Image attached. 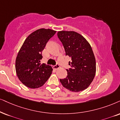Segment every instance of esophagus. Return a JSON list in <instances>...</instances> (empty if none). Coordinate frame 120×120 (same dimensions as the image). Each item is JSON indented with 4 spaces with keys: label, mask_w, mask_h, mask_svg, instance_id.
<instances>
[{
    "label": "esophagus",
    "mask_w": 120,
    "mask_h": 120,
    "mask_svg": "<svg viewBox=\"0 0 120 120\" xmlns=\"http://www.w3.org/2000/svg\"><path fill=\"white\" fill-rule=\"evenodd\" d=\"M59 68H60V65H59V64H56L55 65H54V66H52L53 69L55 70H56L58 69Z\"/></svg>",
    "instance_id": "esophagus-1"
}]
</instances>
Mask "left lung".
Wrapping results in <instances>:
<instances>
[{"label": "left lung", "instance_id": "left-lung-1", "mask_svg": "<svg viewBox=\"0 0 120 120\" xmlns=\"http://www.w3.org/2000/svg\"><path fill=\"white\" fill-rule=\"evenodd\" d=\"M57 37L62 42L66 55L71 58L66 78L60 79L64 87L73 92L87 89L96 73V61L91 47L82 36L75 31H61Z\"/></svg>", "mask_w": 120, "mask_h": 120}]
</instances>
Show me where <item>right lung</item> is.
<instances>
[{
  "mask_svg": "<svg viewBox=\"0 0 120 120\" xmlns=\"http://www.w3.org/2000/svg\"><path fill=\"white\" fill-rule=\"evenodd\" d=\"M56 31L40 29L31 33L24 42L15 61L17 76L24 85L31 89L42 86L50 76L51 66L41 64L42 51Z\"/></svg>",
  "mask_w": 120,
  "mask_h": 120,
  "instance_id": "1",
  "label": "right lung"
}]
</instances>
